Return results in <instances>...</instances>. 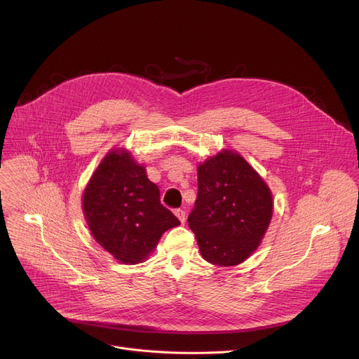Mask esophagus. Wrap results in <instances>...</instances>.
I'll list each match as a JSON object with an SVG mask.
<instances>
[{"label": "esophagus", "instance_id": "esophagus-1", "mask_svg": "<svg viewBox=\"0 0 359 359\" xmlns=\"http://www.w3.org/2000/svg\"><path fill=\"white\" fill-rule=\"evenodd\" d=\"M175 215L179 218V221L183 224L186 219V212L183 210H175Z\"/></svg>", "mask_w": 359, "mask_h": 359}]
</instances>
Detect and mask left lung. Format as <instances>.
Here are the masks:
<instances>
[{
  "label": "left lung",
  "mask_w": 359,
  "mask_h": 359,
  "mask_svg": "<svg viewBox=\"0 0 359 359\" xmlns=\"http://www.w3.org/2000/svg\"><path fill=\"white\" fill-rule=\"evenodd\" d=\"M272 214L269 186L237 151L221 149L199 163L198 198L187 221L206 262L240 265L259 248Z\"/></svg>",
  "instance_id": "left-lung-1"
}]
</instances>
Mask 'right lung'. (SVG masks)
Returning a JSON list of instances; mask_svg holds the SVG:
<instances>
[{
    "label": "right lung",
    "instance_id": "obj_1",
    "mask_svg": "<svg viewBox=\"0 0 359 359\" xmlns=\"http://www.w3.org/2000/svg\"><path fill=\"white\" fill-rule=\"evenodd\" d=\"M83 212L100 246L123 265H137L157 248L164 231L180 221L160 203L147 170L123 147L111 148L91 175Z\"/></svg>",
    "mask_w": 359,
    "mask_h": 359
}]
</instances>
